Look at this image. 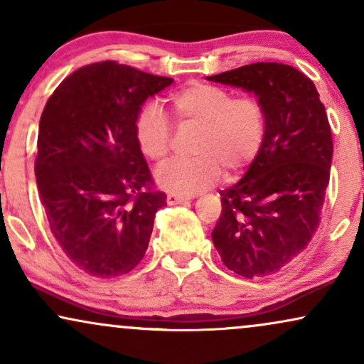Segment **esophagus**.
Returning <instances> with one entry per match:
<instances>
[{"label": "esophagus", "instance_id": "esophagus-1", "mask_svg": "<svg viewBox=\"0 0 364 364\" xmlns=\"http://www.w3.org/2000/svg\"><path fill=\"white\" fill-rule=\"evenodd\" d=\"M188 200H190V198L179 196V195H168L166 196L168 205H179V203H185V201H188Z\"/></svg>", "mask_w": 364, "mask_h": 364}]
</instances>
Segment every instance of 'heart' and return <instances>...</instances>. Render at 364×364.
<instances>
[{
    "mask_svg": "<svg viewBox=\"0 0 364 364\" xmlns=\"http://www.w3.org/2000/svg\"><path fill=\"white\" fill-rule=\"evenodd\" d=\"M178 122L200 127L193 159H174L154 173L161 190L188 196L213 185L222 174L238 173L259 154L265 137V110L259 99L233 94L223 87L193 84L169 99ZM136 142L146 158L161 163L171 146V126L154 102L139 110L134 124Z\"/></svg>",
    "mask_w": 364,
    "mask_h": 364,
    "instance_id": "obj_1",
    "label": "heart"
}]
</instances>
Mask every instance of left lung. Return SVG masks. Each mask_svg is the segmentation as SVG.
Wrapping results in <instances>:
<instances>
[{"mask_svg": "<svg viewBox=\"0 0 364 364\" xmlns=\"http://www.w3.org/2000/svg\"><path fill=\"white\" fill-rule=\"evenodd\" d=\"M252 92L265 110L262 148L222 195L211 238L242 277L279 272L309 245L329 185L333 137L314 82L297 68L259 62L208 77Z\"/></svg>", "mask_w": 364, "mask_h": 364, "instance_id": "obj_1", "label": "left lung"}]
</instances>
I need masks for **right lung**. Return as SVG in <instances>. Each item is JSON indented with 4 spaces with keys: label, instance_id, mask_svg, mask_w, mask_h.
<instances>
[{
    "label": "right lung",
    "instance_id": "obj_1",
    "mask_svg": "<svg viewBox=\"0 0 364 364\" xmlns=\"http://www.w3.org/2000/svg\"><path fill=\"white\" fill-rule=\"evenodd\" d=\"M171 84L110 60L90 63L68 75L41 112V205L65 255L94 277L131 272L166 205V195L153 190L134 124L146 99Z\"/></svg>",
    "mask_w": 364,
    "mask_h": 364
}]
</instances>
